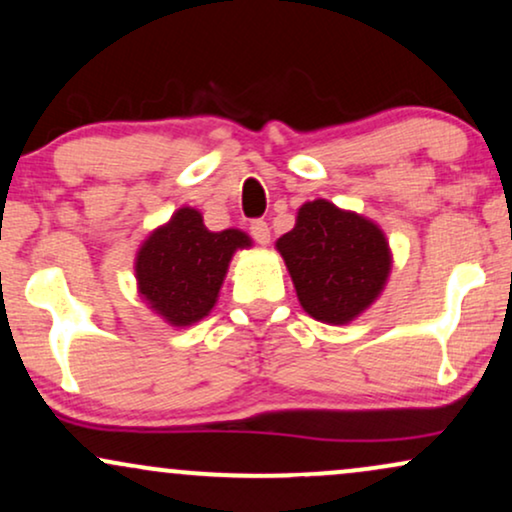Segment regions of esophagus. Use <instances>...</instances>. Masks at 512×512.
<instances>
[{
  "label": "esophagus",
  "mask_w": 512,
  "mask_h": 512,
  "mask_svg": "<svg viewBox=\"0 0 512 512\" xmlns=\"http://www.w3.org/2000/svg\"><path fill=\"white\" fill-rule=\"evenodd\" d=\"M250 234H252V238H255V241L260 243V245H267L269 238H271V234H269V224L264 222V219H255V222H250Z\"/></svg>",
  "instance_id": "esophagus-1"
}]
</instances>
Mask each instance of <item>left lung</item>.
<instances>
[{
  "mask_svg": "<svg viewBox=\"0 0 512 512\" xmlns=\"http://www.w3.org/2000/svg\"><path fill=\"white\" fill-rule=\"evenodd\" d=\"M276 250L304 312L333 326L366 312L383 293L392 269L383 229L323 198L297 210L295 226L278 238Z\"/></svg>",
  "mask_w": 512,
  "mask_h": 512,
  "instance_id": "8db88e82",
  "label": "left lung"
}]
</instances>
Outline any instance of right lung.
<instances>
[{
    "mask_svg": "<svg viewBox=\"0 0 512 512\" xmlns=\"http://www.w3.org/2000/svg\"><path fill=\"white\" fill-rule=\"evenodd\" d=\"M250 245L245 231H210L196 208H179L141 243L134 260L139 295L170 326H191L215 307L234 252Z\"/></svg>",
    "mask_w": 512,
    "mask_h": 512,
    "instance_id": "1",
    "label": "right lung"
}]
</instances>
